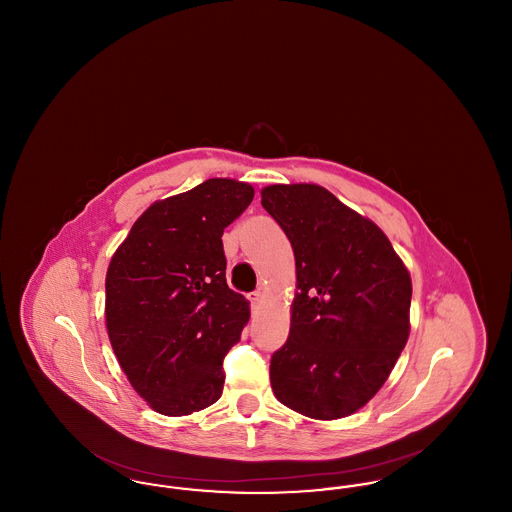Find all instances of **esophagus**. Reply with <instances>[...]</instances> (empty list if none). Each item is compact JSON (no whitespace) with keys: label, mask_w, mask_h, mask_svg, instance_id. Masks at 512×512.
Returning a JSON list of instances; mask_svg holds the SVG:
<instances>
[{"label":"esophagus","mask_w":512,"mask_h":512,"mask_svg":"<svg viewBox=\"0 0 512 512\" xmlns=\"http://www.w3.org/2000/svg\"><path fill=\"white\" fill-rule=\"evenodd\" d=\"M261 299H263V293H261V292L249 293V301H251V305H253V307H255V305H259V303H261Z\"/></svg>","instance_id":"obj_1"}]
</instances>
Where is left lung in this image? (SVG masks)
I'll list each match as a JSON object with an SVG mask.
<instances>
[{"label":"left lung","mask_w":512,"mask_h":512,"mask_svg":"<svg viewBox=\"0 0 512 512\" xmlns=\"http://www.w3.org/2000/svg\"><path fill=\"white\" fill-rule=\"evenodd\" d=\"M261 203L292 242L290 338L270 359L276 399L336 420L384 386L411 332V274L388 236L318 184H272Z\"/></svg>","instance_id":"1"}]
</instances>
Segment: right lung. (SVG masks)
I'll list each match as a JSON object with an SVG mask.
<instances>
[{
	"label": "right lung",
	"instance_id": "right-lung-1",
	"mask_svg": "<svg viewBox=\"0 0 512 512\" xmlns=\"http://www.w3.org/2000/svg\"><path fill=\"white\" fill-rule=\"evenodd\" d=\"M253 195L247 182L209 178L159 199L111 257L109 341L130 386L157 413H197L222 395V359L240 340L249 301L226 284L220 238Z\"/></svg>",
	"mask_w": 512,
	"mask_h": 512
}]
</instances>
